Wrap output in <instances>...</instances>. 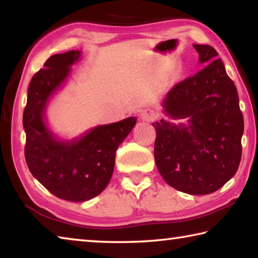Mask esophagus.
<instances>
[{"mask_svg":"<svg viewBox=\"0 0 258 258\" xmlns=\"http://www.w3.org/2000/svg\"><path fill=\"white\" fill-rule=\"evenodd\" d=\"M141 118L142 120L146 121H155L157 118H158V112L154 109H145L141 113Z\"/></svg>","mask_w":258,"mask_h":258,"instance_id":"34e87169","label":"esophagus"}]
</instances>
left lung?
Returning a JSON list of instances; mask_svg holds the SVG:
<instances>
[{
	"mask_svg": "<svg viewBox=\"0 0 258 258\" xmlns=\"http://www.w3.org/2000/svg\"><path fill=\"white\" fill-rule=\"evenodd\" d=\"M202 71L173 87L164 109L175 125L155 121V160L164 180L189 195H208L223 186L241 160L243 116L237 87L214 47L194 44Z\"/></svg>",
	"mask_w": 258,
	"mask_h": 258,
	"instance_id": "8db88e82",
	"label": "left lung"
}]
</instances>
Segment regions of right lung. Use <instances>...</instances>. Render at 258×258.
<instances>
[{"label": "right lung", "instance_id": "add662e5", "mask_svg": "<svg viewBox=\"0 0 258 258\" xmlns=\"http://www.w3.org/2000/svg\"><path fill=\"white\" fill-rule=\"evenodd\" d=\"M80 51L54 54L33 76L23 124L25 158L30 173L52 195L68 202H85L106 189L115 167L116 150L134 127V117L98 126L72 142L53 138L43 119L50 95L62 84Z\"/></svg>", "mask_w": 258, "mask_h": 258}]
</instances>
